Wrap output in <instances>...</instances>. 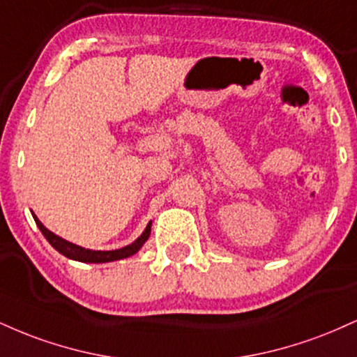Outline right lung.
<instances>
[{"label": "right lung", "instance_id": "1", "mask_svg": "<svg viewBox=\"0 0 357 357\" xmlns=\"http://www.w3.org/2000/svg\"><path fill=\"white\" fill-rule=\"evenodd\" d=\"M36 227L40 228V231L43 233L45 238L48 240V243L52 245L56 252H60L61 255H65L67 258H72V260L77 261H87V264H105V261H114V260H121V258H127L134 253L139 252V248L146 243V240L149 238L151 235V223L147 225L144 233H142L139 238L134 241V243L127 245L124 248H119V250H110V252H96V250H87V248H82L79 245H73L70 241L60 238L56 236L55 233H52L50 230L43 227L42 221H40L36 216L33 215Z\"/></svg>", "mask_w": 357, "mask_h": 357}]
</instances>
